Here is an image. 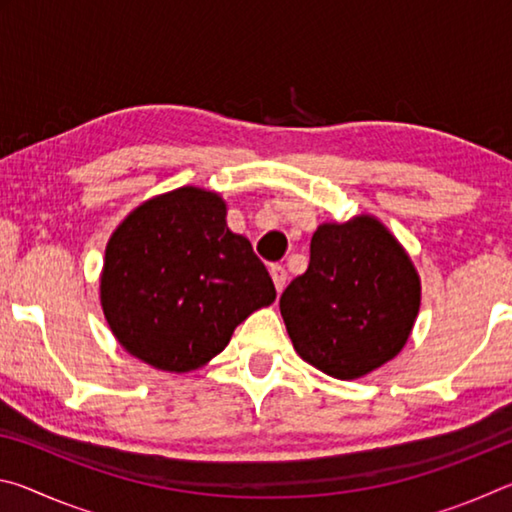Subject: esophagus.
<instances>
[{
  "mask_svg": "<svg viewBox=\"0 0 512 512\" xmlns=\"http://www.w3.org/2000/svg\"><path fill=\"white\" fill-rule=\"evenodd\" d=\"M271 277H273L275 291H277V293H282L284 284H287V271H284V266H280V264H273V266H271Z\"/></svg>",
  "mask_w": 512,
  "mask_h": 512,
  "instance_id": "obj_1",
  "label": "esophagus"
}]
</instances>
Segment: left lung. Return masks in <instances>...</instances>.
<instances>
[{
    "label": "left lung",
    "mask_w": 512,
    "mask_h": 512,
    "mask_svg": "<svg viewBox=\"0 0 512 512\" xmlns=\"http://www.w3.org/2000/svg\"><path fill=\"white\" fill-rule=\"evenodd\" d=\"M420 275L372 214L320 223L309 268L280 298L302 359L334 379H359L395 359L420 311Z\"/></svg>",
    "instance_id": "left-lung-1"
}]
</instances>
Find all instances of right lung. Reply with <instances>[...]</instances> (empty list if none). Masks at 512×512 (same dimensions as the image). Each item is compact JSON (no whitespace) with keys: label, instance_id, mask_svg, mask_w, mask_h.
Masks as SVG:
<instances>
[{"label":"right lung","instance_id":"1","mask_svg":"<svg viewBox=\"0 0 512 512\" xmlns=\"http://www.w3.org/2000/svg\"><path fill=\"white\" fill-rule=\"evenodd\" d=\"M225 216L221 194L185 185L137 205L112 232L99 298L131 357L178 375L198 370L273 305L271 275Z\"/></svg>","mask_w":512,"mask_h":512}]
</instances>
